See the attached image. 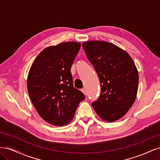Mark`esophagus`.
Instances as JSON below:
<instances>
[{
	"instance_id": "obj_1",
	"label": "esophagus",
	"mask_w": 160,
	"mask_h": 160,
	"mask_svg": "<svg viewBox=\"0 0 160 160\" xmlns=\"http://www.w3.org/2000/svg\"><path fill=\"white\" fill-rule=\"evenodd\" d=\"M81 91L83 92V93L85 94V95H86V89H85V88H83L81 89Z\"/></svg>"
}]
</instances>
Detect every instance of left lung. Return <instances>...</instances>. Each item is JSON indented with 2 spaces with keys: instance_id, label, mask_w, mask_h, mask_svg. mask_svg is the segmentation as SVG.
Returning <instances> with one entry per match:
<instances>
[{
  "instance_id": "obj_1",
  "label": "left lung",
  "mask_w": 160,
  "mask_h": 160,
  "mask_svg": "<svg viewBox=\"0 0 160 160\" xmlns=\"http://www.w3.org/2000/svg\"><path fill=\"white\" fill-rule=\"evenodd\" d=\"M101 83L99 99L91 103L99 117L113 122L122 118L136 98L139 75L128 53L112 43L91 41L82 44Z\"/></svg>"
}]
</instances>
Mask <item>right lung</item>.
I'll use <instances>...</instances> for the list:
<instances>
[{
  "label": "right lung",
  "instance_id": "obj_1",
  "mask_svg": "<svg viewBox=\"0 0 160 160\" xmlns=\"http://www.w3.org/2000/svg\"><path fill=\"white\" fill-rule=\"evenodd\" d=\"M77 42L48 47L32 62L27 78L28 95L38 115L56 126L68 124L85 96L73 87L71 68L80 49Z\"/></svg>",
  "mask_w": 160,
  "mask_h": 160
}]
</instances>
